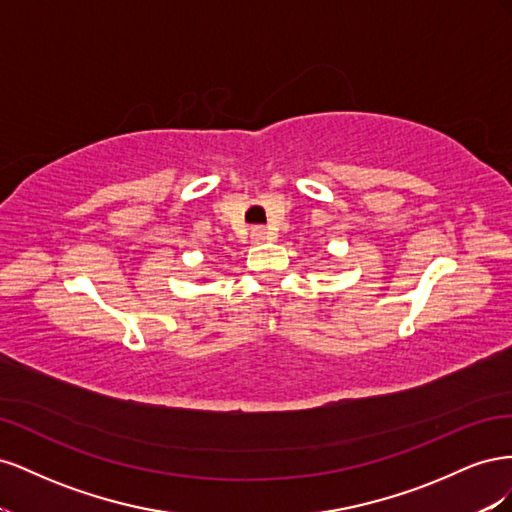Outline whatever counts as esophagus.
<instances>
[{"label":"esophagus","mask_w":512,"mask_h":512,"mask_svg":"<svg viewBox=\"0 0 512 512\" xmlns=\"http://www.w3.org/2000/svg\"><path fill=\"white\" fill-rule=\"evenodd\" d=\"M250 239H252V243H265V239H267V230H265V228H252V232H250Z\"/></svg>","instance_id":"34e87169"}]
</instances>
